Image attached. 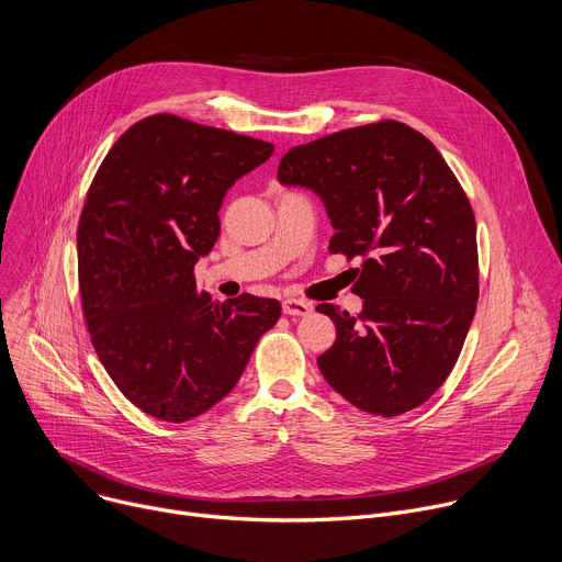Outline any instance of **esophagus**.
Listing matches in <instances>:
<instances>
[{
	"label": "esophagus",
	"mask_w": 562,
	"mask_h": 562,
	"mask_svg": "<svg viewBox=\"0 0 562 562\" xmlns=\"http://www.w3.org/2000/svg\"><path fill=\"white\" fill-rule=\"evenodd\" d=\"M283 313L290 317H306L313 313V304H308V301H301V299H285Z\"/></svg>",
	"instance_id": "esophagus-1"
}]
</instances>
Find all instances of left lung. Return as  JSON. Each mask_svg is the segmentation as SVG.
Returning a JSON list of instances; mask_svg holds the SVG:
<instances>
[{"label":"left lung","mask_w":562,"mask_h":562,"mask_svg":"<svg viewBox=\"0 0 562 562\" xmlns=\"http://www.w3.org/2000/svg\"><path fill=\"white\" fill-rule=\"evenodd\" d=\"M279 182L313 189L335 227L328 251L362 261V313L317 306L337 328L322 375L369 414L423 405L457 364L480 299L477 223L454 172L427 137L384 119L290 148Z\"/></svg>","instance_id":"1"}]
</instances>
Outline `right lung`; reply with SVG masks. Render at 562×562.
Here are the masks:
<instances>
[{"label":"right lung","instance_id":"add662e5","mask_svg":"<svg viewBox=\"0 0 562 562\" xmlns=\"http://www.w3.org/2000/svg\"><path fill=\"white\" fill-rule=\"evenodd\" d=\"M274 146L176 114L137 121L101 161L78 221V290L94 351L142 412L191 420L223 401L277 299L211 301L193 268L218 240L227 189Z\"/></svg>","mask_w":562,"mask_h":562}]
</instances>
